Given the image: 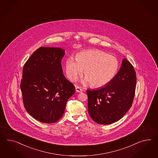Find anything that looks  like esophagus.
I'll use <instances>...</instances> for the list:
<instances>
[{"instance_id": "34e87169", "label": "esophagus", "mask_w": 158, "mask_h": 158, "mask_svg": "<svg viewBox=\"0 0 158 158\" xmlns=\"http://www.w3.org/2000/svg\"><path fill=\"white\" fill-rule=\"evenodd\" d=\"M75 89H76V91L78 92V93H81L82 92L83 90L81 89V87H79V86H75Z\"/></svg>"}]
</instances>
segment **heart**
I'll return each mask as SVG.
<instances>
[{"instance_id":"1","label":"heart","mask_w":158,"mask_h":158,"mask_svg":"<svg viewBox=\"0 0 158 158\" xmlns=\"http://www.w3.org/2000/svg\"><path fill=\"white\" fill-rule=\"evenodd\" d=\"M65 66L69 81L77 80L85 69V83H90L91 87L99 88L113 80L118 71L119 63L113 56L100 50L92 49L78 53L76 60L72 57H68Z\"/></svg>"}]
</instances>
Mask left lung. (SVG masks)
I'll return each instance as SVG.
<instances>
[{"label":"left lung","mask_w":158,"mask_h":158,"mask_svg":"<svg viewBox=\"0 0 158 158\" xmlns=\"http://www.w3.org/2000/svg\"><path fill=\"white\" fill-rule=\"evenodd\" d=\"M136 75L132 64L124 59L119 71L107 85L87 90L88 111L99 124H110L121 119L132 106Z\"/></svg>","instance_id":"1"}]
</instances>
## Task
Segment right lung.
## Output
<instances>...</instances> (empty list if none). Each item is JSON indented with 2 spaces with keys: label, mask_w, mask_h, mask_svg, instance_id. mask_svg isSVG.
<instances>
[{
  "label": "right lung",
  "mask_w": 158,
  "mask_h": 158,
  "mask_svg": "<svg viewBox=\"0 0 158 158\" xmlns=\"http://www.w3.org/2000/svg\"><path fill=\"white\" fill-rule=\"evenodd\" d=\"M64 55L59 48L40 47L24 64L20 85L23 105L40 122L51 124L60 119L75 92L63 73Z\"/></svg>",
  "instance_id": "obj_1"
}]
</instances>
